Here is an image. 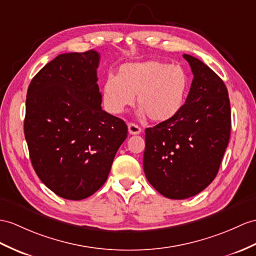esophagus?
<instances>
[{
    "label": "esophagus",
    "mask_w": 256,
    "mask_h": 256,
    "mask_svg": "<svg viewBox=\"0 0 256 256\" xmlns=\"http://www.w3.org/2000/svg\"><path fill=\"white\" fill-rule=\"evenodd\" d=\"M128 132L130 134H139L141 132V128L138 126V124L129 122L128 124Z\"/></svg>",
    "instance_id": "obj_1"
}]
</instances>
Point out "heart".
Instances as JSON below:
<instances>
[{"instance_id":"obj_1","label":"heart","mask_w":256,"mask_h":256,"mask_svg":"<svg viewBox=\"0 0 256 256\" xmlns=\"http://www.w3.org/2000/svg\"><path fill=\"white\" fill-rule=\"evenodd\" d=\"M189 79L180 66L160 60L122 65L114 76L102 86L104 108L108 113L120 115L129 105L140 106L139 115L163 122L172 120L182 110Z\"/></svg>"}]
</instances>
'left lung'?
Segmentation results:
<instances>
[{
  "label": "left lung",
  "mask_w": 256,
  "mask_h": 256,
  "mask_svg": "<svg viewBox=\"0 0 256 256\" xmlns=\"http://www.w3.org/2000/svg\"><path fill=\"white\" fill-rule=\"evenodd\" d=\"M193 74L189 94L172 120L146 129L143 170L162 196L184 200L213 182L228 146L232 110L224 81L184 54Z\"/></svg>",
  "instance_id": "left-lung-1"
}]
</instances>
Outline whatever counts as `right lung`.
Listing matches in <instances>:
<instances>
[{
    "label": "right lung",
    "mask_w": 256,
    "mask_h": 256,
    "mask_svg": "<svg viewBox=\"0 0 256 256\" xmlns=\"http://www.w3.org/2000/svg\"><path fill=\"white\" fill-rule=\"evenodd\" d=\"M100 54L65 53L48 63L27 91L24 132L41 182L67 200H82L106 182L127 124L101 108Z\"/></svg>",
    "instance_id": "right-lung-1"
}]
</instances>
